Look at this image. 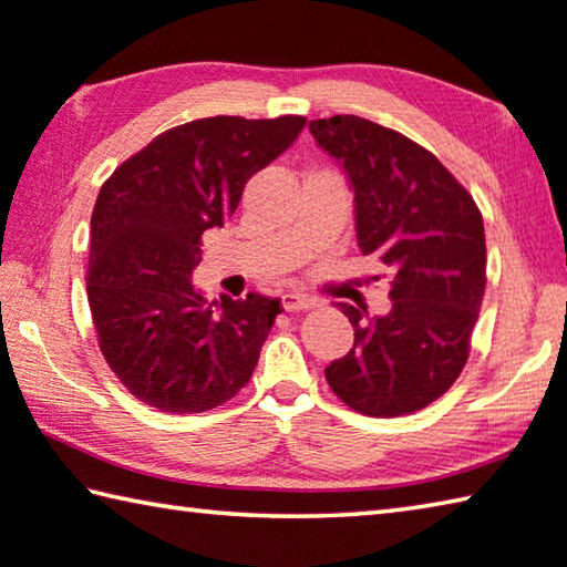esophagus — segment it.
Returning a JSON list of instances; mask_svg holds the SVG:
<instances>
[{
    "label": "esophagus",
    "mask_w": 567,
    "mask_h": 567,
    "mask_svg": "<svg viewBox=\"0 0 567 567\" xmlns=\"http://www.w3.org/2000/svg\"><path fill=\"white\" fill-rule=\"evenodd\" d=\"M282 307L287 312H300V310H312V307H317V302L305 295L287 292V295H282Z\"/></svg>",
    "instance_id": "obj_1"
}]
</instances>
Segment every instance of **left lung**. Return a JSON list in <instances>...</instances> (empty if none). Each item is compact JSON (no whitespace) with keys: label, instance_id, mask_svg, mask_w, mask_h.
I'll return each instance as SVG.
<instances>
[{"label":"left lung","instance_id":"obj_1","mask_svg":"<svg viewBox=\"0 0 567 567\" xmlns=\"http://www.w3.org/2000/svg\"><path fill=\"white\" fill-rule=\"evenodd\" d=\"M310 131L354 188L357 240L391 267V310L364 319L342 305L354 347L324 369L334 394L364 416H404L454 386L468 362L486 292V233L471 193L404 133L349 116Z\"/></svg>","mask_w":567,"mask_h":567}]
</instances>
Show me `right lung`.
Wrapping results in <instances>:
<instances>
[{
	"instance_id": "obj_1",
	"label": "right lung",
	"mask_w": 567,
	"mask_h": 567,
	"mask_svg": "<svg viewBox=\"0 0 567 567\" xmlns=\"http://www.w3.org/2000/svg\"><path fill=\"white\" fill-rule=\"evenodd\" d=\"M305 116H213L158 133L111 173L91 215L86 292L99 349L133 396L200 414L250 382L280 300H203L200 238L223 228L245 183L305 128Z\"/></svg>"
}]
</instances>
